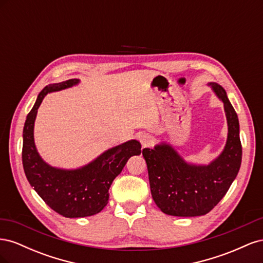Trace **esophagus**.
Here are the masks:
<instances>
[{
    "instance_id": "esophagus-1",
    "label": "esophagus",
    "mask_w": 263,
    "mask_h": 263,
    "mask_svg": "<svg viewBox=\"0 0 263 263\" xmlns=\"http://www.w3.org/2000/svg\"><path fill=\"white\" fill-rule=\"evenodd\" d=\"M139 141L141 142V145L144 147H148L150 145H153L154 137L151 136V135H148V134H142L139 136Z\"/></svg>"
}]
</instances>
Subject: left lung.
<instances>
[{
    "mask_svg": "<svg viewBox=\"0 0 263 263\" xmlns=\"http://www.w3.org/2000/svg\"><path fill=\"white\" fill-rule=\"evenodd\" d=\"M224 103L228 134L220 155L209 164H195L184 160L168 142L154 149L142 150L150 183L151 195L159 209L166 215L194 217L211 212L225 196L240 169L242 148L239 121L224 87L208 83Z\"/></svg>",
    "mask_w": 263,
    "mask_h": 263,
    "instance_id": "1",
    "label": "left lung"
}]
</instances>
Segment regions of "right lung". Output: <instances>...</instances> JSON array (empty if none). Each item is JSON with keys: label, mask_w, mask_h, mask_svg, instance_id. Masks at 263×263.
Segmentation results:
<instances>
[{"label": "right lung", "mask_w": 263, "mask_h": 263, "mask_svg": "<svg viewBox=\"0 0 263 263\" xmlns=\"http://www.w3.org/2000/svg\"><path fill=\"white\" fill-rule=\"evenodd\" d=\"M80 83L70 79L47 85L38 94L23 129V166L29 184L54 212L69 218L92 216L108 203V190L133 156L140 155V142L132 139L109 148L87 164L77 169L55 168L44 161L34 140L38 107L48 93L69 89Z\"/></svg>", "instance_id": "obj_1"}]
</instances>
